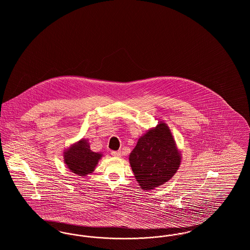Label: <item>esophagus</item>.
I'll return each mask as SVG.
<instances>
[{
  "label": "esophagus",
  "instance_id": "esophagus-1",
  "mask_svg": "<svg viewBox=\"0 0 250 250\" xmlns=\"http://www.w3.org/2000/svg\"><path fill=\"white\" fill-rule=\"evenodd\" d=\"M111 155L115 156V157H120L121 156V152L120 151H112L111 152Z\"/></svg>",
  "mask_w": 250,
  "mask_h": 250
}]
</instances>
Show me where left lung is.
Returning <instances> with one entry per match:
<instances>
[{
  "label": "left lung",
  "instance_id": "8db88e82",
  "mask_svg": "<svg viewBox=\"0 0 250 250\" xmlns=\"http://www.w3.org/2000/svg\"><path fill=\"white\" fill-rule=\"evenodd\" d=\"M140 187L151 190L171 178L181 163V154L167 124H159L142 136L129 155Z\"/></svg>",
  "mask_w": 250,
  "mask_h": 250
}]
</instances>
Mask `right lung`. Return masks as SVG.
<instances>
[{"mask_svg": "<svg viewBox=\"0 0 250 250\" xmlns=\"http://www.w3.org/2000/svg\"><path fill=\"white\" fill-rule=\"evenodd\" d=\"M101 157L102 154L93 152L88 141L84 139L71 145L63 153L64 163L67 167L80 176L92 173Z\"/></svg>", "mask_w": 250, "mask_h": 250, "instance_id": "add662e5", "label": "right lung"}]
</instances>
